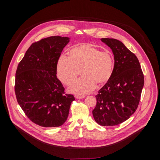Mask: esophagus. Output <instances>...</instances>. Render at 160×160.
<instances>
[{
    "instance_id": "obj_1",
    "label": "esophagus",
    "mask_w": 160,
    "mask_h": 160,
    "mask_svg": "<svg viewBox=\"0 0 160 160\" xmlns=\"http://www.w3.org/2000/svg\"><path fill=\"white\" fill-rule=\"evenodd\" d=\"M85 98V96L83 95H81V94H77L75 96V98L78 99H83Z\"/></svg>"
}]
</instances>
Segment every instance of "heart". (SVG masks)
<instances>
[{"mask_svg": "<svg viewBox=\"0 0 160 160\" xmlns=\"http://www.w3.org/2000/svg\"><path fill=\"white\" fill-rule=\"evenodd\" d=\"M114 58L109 51H101L92 45H82L70 51V58L61 57L57 64V74L64 84H72L82 72L84 75L70 88L74 93H87L96 83L102 85L111 78ZM82 71H81V70Z\"/></svg>", "mask_w": 160, "mask_h": 160, "instance_id": "heart-1", "label": "heart"}]
</instances>
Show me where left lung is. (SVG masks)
Here are the masks:
<instances>
[{
  "instance_id": "8db88e82",
  "label": "left lung",
  "mask_w": 160,
  "mask_h": 160,
  "mask_svg": "<svg viewBox=\"0 0 160 160\" xmlns=\"http://www.w3.org/2000/svg\"><path fill=\"white\" fill-rule=\"evenodd\" d=\"M112 50L115 59L110 79L96 96L92 111L95 121L101 126L120 124L135 112L144 87V75L136 56L120 40L102 38Z\"/></svg>"
}]
</instances>
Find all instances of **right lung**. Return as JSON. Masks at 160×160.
I'll use <instances>...</instances> for the list:
<instances>
[{
  "label": "right lung",
  "mask_w": 160,
  "mask_h": 160,
  "mask_svg": "<svg viewBox=\"0 0 160 160\" xmlns=\"http://www.w3.org/2000/svg\"><path fill=\"white\" fill-rule=\"evenodd\" d=\"M70 39L52 36L32 43L18 66L17 101L28 118L40 126H61L75 99L72 94H64V88L56 77L58 61Z\"/></svg>",
  "instance_id": "1"
}]
</instances>
